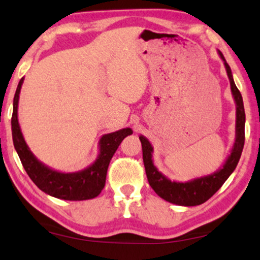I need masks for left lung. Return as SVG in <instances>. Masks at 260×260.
Wrapping results in <instances>:
<instances>
[{
	"label": "left lung",
	"mask_w": 260,
	"mask_h": 260,
	"mask_svg": "<svg viewBox=\"0 0 260 260\" xmlns=\"http://www.w3.org/2000/svg\"><path fill=\"white\" fill-rule=\"evenodd\" d=\"M217 53H219L221 60L223 61L226 75H228L230 82V89H232L233 98L235 101V104H236L235 142L232 150H230V154L225 158L224 163L222 164V167L219 170L208 176H203L199 177V178L191 179L188 182H175V180H170L155 167L154 160H152V151H154V148H152L149 140L146 137H143V135H140L139 137L142 145L143 163H145L146 175L149 185L162 199L178 206H186V207H188V206L201 205L205 201H207L216 191H219V188L229 178V176L233 174L235 169H236L238 160L241 158L243 147H244L245 112L244 105H243L242 94L240 90L237 89L236 84H235L232 69H230L229 64L226 63L223 54L220 51H217Z\"/></svg>",
	"instance_id": "1"
}]
</instances>
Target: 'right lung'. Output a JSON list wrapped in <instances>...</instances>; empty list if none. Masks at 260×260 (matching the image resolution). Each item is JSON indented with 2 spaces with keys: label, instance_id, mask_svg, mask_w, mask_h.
I'll return each instance as SVG.
<instances>
[{
  "label": "right lung",
  "instance_id": "add662e5",
  "mask_svg": "<svg viewBox=\"0 0 260 260\" xmlns=\"http://www.w3.org/2000/svg\"><path fill=\"white\" fill-rule=\"evenodd\" d=\"M24 77L20 78L14 97L11 118L12 141L26 174L37 186L46 194L62 200L80 201L96 198L105 186L110 160L126 137L133 134L131 128H122L104 134L98 142L97 158L83 170L62 172L49 168L36 157L26 145L18 122V102Z\"/></svg>",
  "mask_w": 260,
  "mask_h": 260
}]
</instances>
